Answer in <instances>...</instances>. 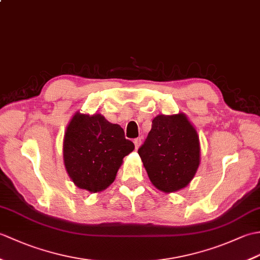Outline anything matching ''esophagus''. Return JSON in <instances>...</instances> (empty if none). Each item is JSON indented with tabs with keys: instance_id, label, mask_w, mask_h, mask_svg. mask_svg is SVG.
I'll use <instances>...</instances> for the list:
<instances>
[{
	"instance_id": "obj_1",
	"label": "esophagus",
	"mask_w": 260,
	"mask_h": 260,
	"mask_svg": "<svg viewBox=\"0 0 260 260\" xmlns=\"http://www.w3.org/2000/svg\"><path fill=\"white\" fill-rule=\"evenodd\" d=\"M134 144H135V148L137 150V148H139L141 146V144H142V139H141V137L134 140Z\"/></svg>"
}]
</instances>
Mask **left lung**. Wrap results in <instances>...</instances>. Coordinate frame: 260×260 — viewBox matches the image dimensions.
<instances>
[{"mask_svg": "<svg viewBox=\"0 0 260 260\" xmlns=\"http://www.w3.org/2000/svg\"><path fill=\"white\" fill-rule=\"evenodd\" d=\"M139 155L152 184L165 193L183 189L200 165V141L196 127L183 113L159 114Z\"/></svg>", "mask_w": 260, "mask_h": 260, "instance_id": "obj_1", "label": "left lung"}]
</instances>
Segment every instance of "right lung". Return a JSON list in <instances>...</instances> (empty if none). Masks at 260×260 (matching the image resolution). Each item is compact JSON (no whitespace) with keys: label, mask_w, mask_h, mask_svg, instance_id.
<instances>
[{"label":"right lung","mask_w":260,"mask_h":260,"mask_svg":"<svg viewBox=\"0 0 260 260\" xmlns=\"http://www.w3.org/2000/svg\"><path fill=\"white\" fill-rule=\"evenodd\" d=\"M134 148L118 124L99 113L77 112L64 132V168L79 189L102 192L113 183L123 158Z\"/></svg>","instance_id":"obj_1"}]
</instances>
